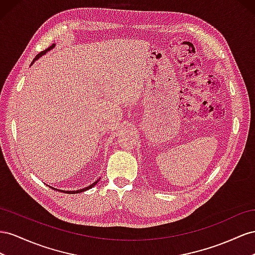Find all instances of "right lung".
<instances>
[{
	"label": "right lung",
	"mask_w": 255,
	"mask_h": 255,
	"mask_svg": "<svg viewBox=\"0 0 255 255\" xmlns=\"http://www.w3.org/2000/svg\"><path fill=\"white\" fill-rule=\"evenodd\" d=\"M55 45H54V43H53V45L52 46H50L48 49H46L45 51H41V52L39 53V54H37V55H36V57H35V59L33 60V62H32V64L36 61V60H37V59H39V57L41 56V55H43V54H46L47 52H48V51H50L51 49H52L53 47H54ZM99 180V179H98ZM98 180H96L95 181V183H93L92 185H90L89 187H86V188H83V189H80V190H75V191H65V190H60V189H55V188H53V187H50V188H52L53 189V190H57V191H60V192H64V193H68V194H75V193H80V192H83V191H85V190H87V189H91V188H93L94 186H95L97 183H98Z\"/></svg>",
	"instance_id": "1"
}]
</instances>
